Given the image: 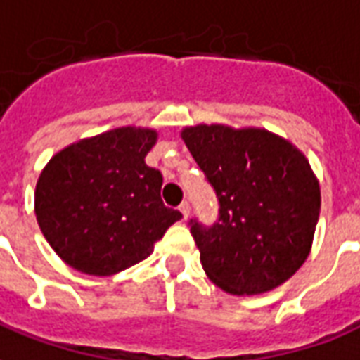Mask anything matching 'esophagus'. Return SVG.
Instances as JSON below:
<instances>
[{"instance_id": "obj_1", "label": "esophagus", "mask_w": 360, "mask_h": 360, "mask_svg": "<svg viewBox=\"0 0 360 360\" xmlns=\"http://www.w3.org/2000/svg\"><path fill=\"white\" fill-rule=\"evenodd\" d=\"M179 212L183 214V217L187 219L188 214H191V204H188V202H183V204L179 206Z\"/></svg>"}]
</instances>
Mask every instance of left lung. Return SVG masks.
<instances>
[{"mask_svg": "<svg viewBox=\"0 0 360 360\" xmlns=\"http://www.w3.org/2000/svg\"><path fill=\"white\" fill-rule=\"evenodd\" d=\"M181 137L219 202L214 225L188 221L202 267L229 294H263L307 259L321 188L292 143L265 129L185 127Z\"/></svg>", "mask_w": 360, "mask_h": 360, "instance_id": "left-lung-1", "label": "left lung"}]
</instances>
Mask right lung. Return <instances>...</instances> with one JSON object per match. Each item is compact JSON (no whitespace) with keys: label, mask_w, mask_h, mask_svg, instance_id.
Here are the masks:
<instances>
[{"label":"right lung","mask_w":360,"mask_h":360,"mask_svg":"<svg viewBox=\"0 0 360 360\" xmlns=\"http://www.w3.org/2000/svg\"><path fill=\"white\" fill-rule=\"evenodd\" d=\"M156 131L118 127L66 146L36 185L41 233L65 263L106 276L143 262L183 215L164 206L162 173L145 164Z\"/></svg>","instance_id":"1"}]
</instances>
